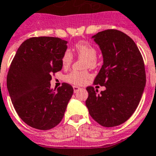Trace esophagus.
<instances>
[{
    "instance_id": "obj_1",
    "label": "esophagus",
    "mask_w": 156,
    "mask_h": 156,
    "mask_svg": "<svg viewBox=\"0 0 156 156\" xmlns=\"http://www.w3.org/2000/svg\"><path fill=\"white\" fill-rule=\"evenodd\" d=\"M80 89V87H77V86H73V90H74V92H77Z\"/></svg>"
}]
</instances>
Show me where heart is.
Wrapping results in <instances>:
<instances>
[{
    "mask_svg": "<svg viewBox=\"0 0 156 156\" xmlns=\"http://www.w3.org/2000/svg\"><path fill=\"white\" fill-rule=\"evenodd\" d=\"M76 50L80 58L85 59L83 68H93L96 65V60L97 56L96 49L89 43L85 41H81L76 44ZM73 56L70 50H66L62 56V64L64 66H68L73 62ZM90 75L87 72H77L73 71L72 73L65 76V80L69 83L76 84V85H82L85 83Z\"/></svg>",
    "mask_w": 156,
    "mask_h": 156,
    "instance_id": "heart-1",
    "label": "heart"
}]
</instances>
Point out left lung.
<instances>
[{"label": "left lung", "instance_id": "8db88e82", "mask_svg": "<svg viewBox=\"0 0 156 156\" xmlns=\"http://www.w3.org/2000/svg\"><path fill=\"white\" fill-rule=\"evenodd\" d=\"M100 47L103 65L94 80L106 89L99 93L87 87L90 115L100 125H120L136 111L146 85L142 55L133 40L123 32L108 29L92 37Z\"/></svg>", "mask_w": 156, "mask_h": 156}]
</instances>
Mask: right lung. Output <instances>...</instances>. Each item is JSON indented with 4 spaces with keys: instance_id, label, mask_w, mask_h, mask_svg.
Masks as SVG:
<instances>
[{
    "instance_id": "add662e5",
    "label": "right lung",
    "mask_w": 156,
    "mask_h": 156,
    "mask_svg": "<svg viewBox=\"0 0 156 156\" xmlns=\"http://www.w3.org/2000/svg\"><path fill=\"white\" fill-rule=\"evenodd\" d=\"M68 41L32 37L16 51L7 76V88L18 115L30 127L49 130L62 120L73 94L67 83L51 88L52 75L61 70Z\"/></svg>"
}]
</instances>
